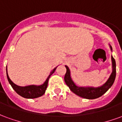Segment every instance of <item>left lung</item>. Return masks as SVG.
<instances>
[{"label": "left lung", "mask_w": 122, "mask_h": 122, "mask_svg": "<svg viewBox=\"0 0 122 122\" xmlns=\"http://www.w3.org/2000/svg\"><path fill=\"white\" fill-rule=\"evenodd\" d=\"M110 48L112 50V47H110ZM112 61L113 68L112 72L107 82L101 87L94 88V87H82L76 86L72 80L71 75H70V70L67 66H65L66 69V74L65 75V78H64L65 82L66 83V84L68 86V87L70 88V90H71L74 93L78 95L80 97L84 98V99H94L98 98V97L102 96V95L107 92L108 89L112 86L113 83L115 80L116 74V61L112 56Z\"/></svg>", "instance_id": "1"}]
</instances>
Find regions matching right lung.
<instances>
[{
    "instance_id": "1",
    "label": "right lung",
    "mask_w": 122,
    "mask_h": 122,
    "mask_svg": "<svg viewBox=\"0 0 122 122\" xmlns=\"http://www.w3.org/2000/svg\"><path fill=\"white\" fill-rule=\"evenodd\" d=\"M56 69V68H55L51 72L50 74L49 75V76L48 77L47 80H46V82L42 85L39 86H25V87L18 86L17 85L14 84L12 82V80L10 79L7 72L6 74L8 82L10 84V85L12 86V88L15 90V92H16L17 94L20 95L21 97H24V98H27V99H35V98L41 97L42 95H43L45 93L46 90V88L48 87V83L49 78L51 76V75L55 72Z\"/></svg>"
}]
</instances>
